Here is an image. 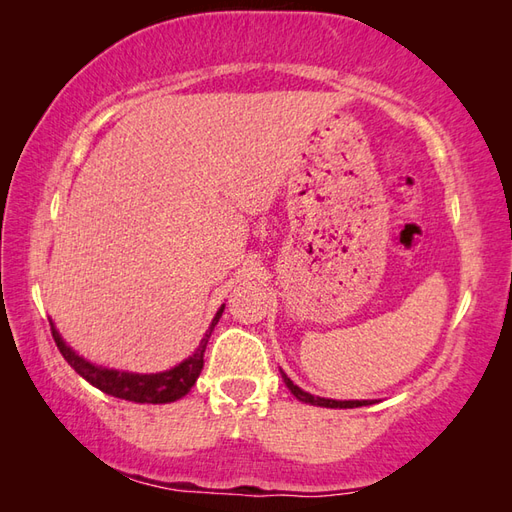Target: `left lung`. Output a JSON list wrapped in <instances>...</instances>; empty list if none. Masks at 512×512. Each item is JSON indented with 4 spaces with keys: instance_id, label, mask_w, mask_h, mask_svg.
<instances>
[{
    "instance_id": "8db88e82",
    "label": "left lung",
    "mask_w": 512,
    "mask_h": 512,
    "mask_svg": "<svg viewBox=\"0 0 512 512\" xmlns=\"http://www.w3.org/2000/svg\"><path fill=\"white\" fill-rule=\"evenodd\" d=\"M281 372V369H279ZM281 378H284L286 387L295 394L301 402H308V405H317V407H330V409H352V407H363V405H372V400H332V398H319V396H312L308 391H303L301 387H297L292 380L281 372Z\"/></svg>"
}]
</instances>
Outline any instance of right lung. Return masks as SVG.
Returning a JSON list of instances; mask_svg holds the SVG:
<instances>
[{"label":"right lung","instance_id":"1","mask_svg":"<svg viewBox=\"0 0 512 512\" xmlns=\"http://www.w3.org/2000/svg\"><path fill=\"white\" fill-rule=\"evenodd\" d=\"M222 312H224V306L217 310L209 330H206L204 339L198 345V350H195L189 358H184L180 365L158 374L118 372V369H107V367L85 361V358L76 354L72 347L65 345L61 334L57 332V328H54V323L50 325H52V339L57 343L59 352L63 354V358L68 361V365L74 369V372L88 380L90 385H94L96 389H101L114 398L147 402V405H162V402H173V400H180L182 396H187L189 389L195 385V380H198L204 367L206 343H209L211 332L217 325V321H220Z\"/></svg>","mask_w":512,"mask_h":512}]
</instances>
